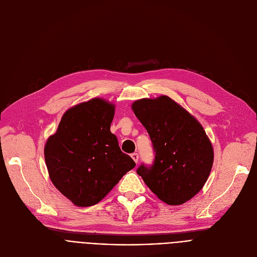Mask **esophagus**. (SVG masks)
<instances>
[{
    "label": "esophagus",
    "instance_id": "obj_1",
    "mask_svg": "<svg viewBox=\"0 0 257 257\" xmlns=\"http://www.w3.org/2000/svg\"><path fill=\"white\" fill-rule=\"evenodd\" d=\"M131 157H132V159L136 161V164H138V161H139V154L138 153H132L131 154Z\"/></svg>",
    "mask_w": 257,
    "mask_h": 257
}]
</instances>
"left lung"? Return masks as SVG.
<instances>
[{"instance_id": "left-lung-1", "label": "left lung", "mask_w": 257, "mask_h": 257, "mask_svg": "<svg viewBox=\"0 0 257 257\" xmlns=\"http://www.w3.org/2000/svg\"><path fill=\"white\" fill-rule=\"evenodd\" d=\"M131 108L155 151L154 165H142L138 174L167 204L185 203L203 188L212 168L213 148L204 128L168 96L134 101Z\"/></svg>"}]
</instances>
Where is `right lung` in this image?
Masks as SVG:
<instances>
[{
    "instance_id": "obj_1",
    "label": "right lung",
    "mask_w": 257,
    "mask_h": 257,
    "mask_svg": "<svg viewBox=\"0 0 257 257\" xmlns=\"http://www.w3.org/2000/svg\"><path fill=\"white\" fill-rule=\"evenodd\" d=\"M115 105L93 98L67 109L47 140L45 160L52 183L76 206H92L136 167L110 132Z\"/></svg>"
}]
</instances>
